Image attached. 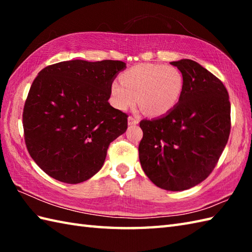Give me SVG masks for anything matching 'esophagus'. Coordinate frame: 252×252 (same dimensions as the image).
Returning a JSON list of instances; mask_svg holds the SVG:
<instances>
[{
	"label": "esophagus",
	"instance_id": "1",
	"mask_svg": "<svg viewBox=\"0 0 252 252\" xmlns=\"http://www.w3.org/2000/svg\"><path fill=\"white\" fill-rule=\"evenodd\" d=\"M127 120H129V126H135L138 122H140V120H138L136 117H133V116H130L129 118H127Z\"/></svg>",
	"mask_w": 252,
	"mask_h": 252
}]
</instances>
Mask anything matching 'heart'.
Returning a JSON list of instances; mask_svg holds the SVG:
<instances>
[{"mask_svg":"<svg viewBox=\"0 0 252 252\" xmlns=\"http://www.w3.org/2000/svg\"><path fill=\"white\" fill-rule=\"evenodd\" d=\"M120 82L111 83V101L125 110L138 103L149 115L159 116L175 106L183 91V76L178 68L160 63H138L123 72Z\"/></svg>","mask_w":252,"mask_h":252,"instance_id":"heart-1","label":"heart"}]
</instances>
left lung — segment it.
<instances>
[{
    "mask_svg": "<svg viewBox=\"0 0 252 252\" xmlns=\"http://www.w3.org/2000/svg\"><path fill=\"white\" fill-rule=\"evenodd\" d=\"M183 76L179 103L167 115L140 122L138 157L160 189L179 191L206 180L231 132V103L220 79L190 60L172 62Z\"/></svg>",
    "mask_w": 252,
    "mask_h": 252,
    "instance_id": "1",
    "label": "left lung"
}]
</instances>
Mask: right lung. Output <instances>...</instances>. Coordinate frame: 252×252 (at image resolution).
Here are the masks:
<instances>
[{
  "instance_id": "add662e5",
  "label": "right lung",
  "mask_w": 252,
  "mask_h": 252,
  "mask_svg": "<svg viewBox=\"0 0 252 252\" xmlns=\"http://www.w3.org/2000/svg\"><path fill=\"white\" fill-rule=\"evenodd\" d=\"M120 61H67L42 69L23 112L27 149L51 178L89 180L103 167L109 144L127 129V115L110 106Z\"/></svg>"
}]
</instances>
